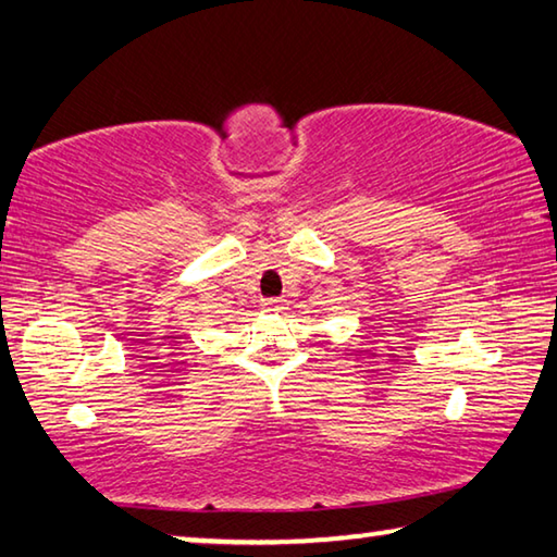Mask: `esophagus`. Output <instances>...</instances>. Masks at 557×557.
Returning <instances> with one entry per match:
<instances>
[{
	"mask_svg": "<svg viewBox=\"0 0 557 557\" xmlns=\"http://www.w3.org/2000/svg\"><path fill=\"white\" fill-rule=\"evenodd\" d=\"M262 309L265 312H282V309H287V301L285 299H262Z\"/></svg>",
	"mask_w": 557,
	"mask_h": 557,
	"instance_id": "obj_1",
	"label": "esophagus"
}]
</instances>
